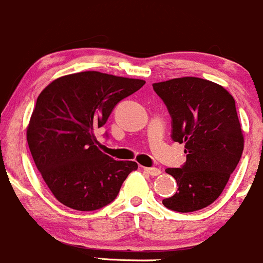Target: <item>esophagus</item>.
<instances>
[{
	"label": "esophagus",
	"mask_w": 263,
	"mask_h": 263,
	"mask_svg": "<svg viewBox=\"0 0 263 263\" xmlns=\"http://www.w3.org/2000/svg\"><path fill=\"white\" fill-rule=\"evenodd\" d=\"M143 170L149 174V175H153V176H158L161 174V170L158 169V167H143Z\"/></svg>",
	"instance_id": "esophagus-1"
}]
</instances>
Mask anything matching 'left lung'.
Returning a JSON list of instances; mask_svg holds the SVG:
<instances>
[{
	"mask_svg": "<svg viewBox=\"0 0 263 263\" xmlns=\"http://www.w3.org/2000/svg\"><path fill=\"white\" fill-rule=\"evenodd\" d=\"M171 117V139L185 144L186 161L167 167L178 191L165 208L193 212L206 208L225 189L243 152L235 99L223 87L196 77L153 84Z\"/></svg>",
	"mask_w": 263,
	"mask_h": 263,
	"instance_id": "obj_1",
	"label": "left lung"
}]
</instances>
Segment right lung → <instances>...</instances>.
I'll use <instances>...</instances> for the list:
<instances>
[{"mask_svg":"<svg viewBox=\"0 0 263 263\" xmlns=\"http://www.w3.org/2000/svg\"><path fill=\"white\" fill-rule=\"evenodd\" d=\"M144 84L89 70L61 77L38 96L27 128L28 146L44 182L63 205L78 211L104 208L138 169L135 161L114 160L100 152L94 130Z\"/></svg>","mask_w":263,"mask_h":263,"instance_id":"1","label":"right lung"}]
</instances>
